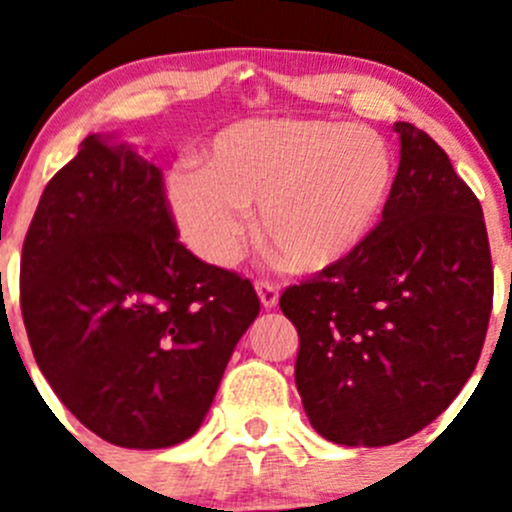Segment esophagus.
Here are the masks:
<instances>
[{
  "instance_id": "obj_1",
  "label": "esophagus",
  "mask_w": 512,
  "mask_h": 512,
  "mask_svg": "<svg viewBox=\"0 0 512 512\" xmlns=\"http://www.w3.org/2000/svg\"><path fill=\"white\" fill-rule=\"evenodd\" d=\"M255 289H257V297H260L262 307H265V309L277 307V302H280V289L272 285V282L260 280V282H257V285H255Z\"/></svg>"
}]
</instances>
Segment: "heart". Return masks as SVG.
<instances>
[{
  "instance_id": "b5f03b06",
  "label": "heart",
  "mask_w": 512,
  "mask_h": 512,
  "mask_svg": "<svg viewBox=\"0 0 512 512\" xmlns=\"http://www.w3.org/2000/svg\"><path fill=\"white\" fill-rule=\"evenodd\" d=\"M394 158L376 131L319 118H250L208 143L195 173H173L165 210L185 245L227 267L255 235L299 272H324L354 255L389 198Z\"/></svg>"
}]
</instances>
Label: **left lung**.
Returning a JSON list of instances; mask_svg holds the SVG:
<instances>
[{
	"label": "left lung",
	"instance_id": "8db88e82",
	"mask_svg": "<svg viewBox=\"0 0 512 512\" xmlns=\"http://www.w3.org/2000/svg\"><path fill=\"white\" fill-rule=\"evenodd\" d=\"M394 131L401 160L381 223L280 297L299 334L304 411L342 446H391L441 416L476 369L493 309L478 198L428 133Z\"/></svg>",
	"mask_w": 512,
	"mask_h": 512
}]
</instances>
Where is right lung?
<instances>
[{"mask_svg":"<svg viewBox=\"0 0 512 512\" xmlns=\"http://www.w3.org/2000/svg\"><path fill=\"white\" fill-rule=\"evenodd\" d=\"M19 285L61 404L103 441L141 451L198 431L260 314L250 280L180 245L156 165L101 133L41 193Z\"/></svg>","mask_w":512,"mask_h":512,"instance_id":"right-lung-1","label":"right lung"}]
</instances>
